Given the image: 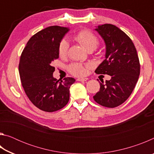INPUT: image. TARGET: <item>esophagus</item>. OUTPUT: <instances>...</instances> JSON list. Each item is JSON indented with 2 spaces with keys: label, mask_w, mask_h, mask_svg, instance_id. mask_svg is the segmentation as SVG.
<instances>
[{
  "label": "esophagus",
  "mask_w": 154,
  "mask_h": 154,
  "mask_svg": "<svg viewBox=\"0 0 154 154\" xmlns=\"http://www.w3.org/2000/svg\"><path fill=\"white\" fill-rule=\"evenodd\" d=\"M88 79V78H78V79H77L78 82H85V81H87Z\"/></svg>",
  "instance_id": "obj_1"
}]
</instances>
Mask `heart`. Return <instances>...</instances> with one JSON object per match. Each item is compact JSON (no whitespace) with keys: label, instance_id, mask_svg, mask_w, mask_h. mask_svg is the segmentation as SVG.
<instances>
[{"label":"heart","instance_id":"b5f03b06","mask_svg":"<svg viewBox=\"0 0 154 154\" xmlns=\"http://www.w3.org/2000/svg\"><path fill=\"white\" fill-rule=\"evenodd\" d=\"M74 39L81 44L86 50L95 49L98 45V38L89 30H83L77 32L73 36ZM69 49V43L66 40H62L58 46V54L60 57L63 58L67 54ZM88 68V65H83L79 63L72 64L69 66V71L75 76H83L86 75Z\"/></svg>","mask_w":154,"mask_h":154}]
</instances>
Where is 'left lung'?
I'll return each mask as SVG.
<instances>
[{
  "label": "left lung",
  "instance_id": "left-lung-1",
  "mask_svg": "<svg viewBox=\"0 0 154 154\" xmlns=\"http://www.w3.org/2000/svg\"><path fill=\"white\" fill-rule=\"evenodd\" d=\"M105 41V59L96 69L97 74L111 77L93 96L99 105L114 108L124 103L131 94L140 74V64L134 43L116 26L105 24L94 29Z\"/></svg>",
  "mask_w": 154,
  "mask_h": 154
}]
</instances>
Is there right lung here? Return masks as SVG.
<instances>
[{"label":"right lung","mask_w":154,"mask_h":154,"mask_svg":"<svg viewBox=\"0 0 154 154\" xmlns=\"http://www.w3.org/2000/svg\"><path fill=\"white\" fill-rule=\"evenodd\" d=\"M69 28L52 26L31 37L20 57L21 82L28 98L41 110L54 112L63 108L69 100L72 77L57 80L53 76L52 62L59 58L58 46Z\"/></svg>","instance_id":"add662e5"}]
</instances>
